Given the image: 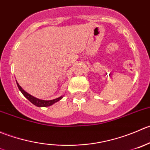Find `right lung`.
<instances>
[{
    "label": "right lung",
    "instance_id": "1",
    "mask_svg": "<svg viewBox=\"0 0 150 150\" xmlns=\"http://www.w3.org/2000/svg\"><path fill=\"white\" fill-rule=\"evenodd\" d=\"M17 87H18L19 90L21 91V93H23V96L26 98L28 100H29L33 104H34L35 106H38V107H46V106H50L51 105H52L53 103H56L58 100H60V99L63 98V96H60V97L57 98L53 99V100H41V99L36 98L33 97V96L30 95L29 93H28L27 92H25L23 88L20 86V84L17 82Z\"/></svg>",
    "mask_w": 150,
    "mask_h": 150
}]
</instances>
